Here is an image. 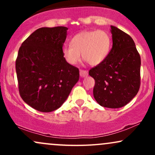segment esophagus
Wrapping results in <instances>:
<instances>
[{
    "instance_id": "1",
    "label": "esophagus",
    "mask_w": 155,
    "mask_h": 155,
    "mask_svg": "<svg viewBox=\"0 0 155 155\" xmlns=\"http://www.w3.org/2000/svg\"><path fill=\"white\" fill-rule=\"evenodd\" d=\"M79 74L81 77H86L88 75V72L87 71H84V70H80L79 71Z\"/></svg>"
}]
</instances>
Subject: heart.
<instances>
[{
    "mask_svg": "<svg viewBox=\"0 0 155 155\" xmlns=\"http://www.w3.org/2000/svg\"><path fill=\"white\" fill-rule=\"evenodd\" d=\"M71 46H65L62 54L70 65H76L81 58L92 66L104 62L111 49V38L105 31H84L74 35L71 40Z\"/></svg>",
    "mask_w": 155,
    "mask_h": 155,
    "instance_id": "heart-1",
    "label": "heart"
}]
</instances>
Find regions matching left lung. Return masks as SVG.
Masks as SVG:
<instances>
[{
	"instance_id": "8db88e82",
	"label": "left lung",
	"mask_w": 155,
	"mask_h": 155,
	"mask_svg": "<svg viewBox=\"0 0 155 155\" xmlns=\"http://www.w3.org/2000/svg\"><path fill=\"white\" fill-rule=\"evenodd\" d=\"M113 45L109 55L89 75L95 81L93 95L97 104L118 108L127 105L140 87V58L133 38L111 25Z\"/></svg>"
}]
</instances>
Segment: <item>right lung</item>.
<instances>
[{
    "label": "right lung",
    "mask_w": 155,
    "mask_h": 155,
    "mask_svg": "<svg viewBox=\"0 0 155 155\" xmlns=\"http://www.w3.org/2000/svg\"><path fill=\"white\" fill-rule=\"evenodd\" d=\"M68 28H41L22 44L16 60L22 100L41 112L59 108L79 79V71L65 61L62 49Z\"/></svg>",
    "instance_id": "right-lung-1"
}]
</instances>
